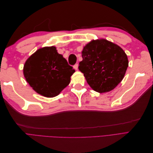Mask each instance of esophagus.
Masks as SVG:
<instances>
[{"label": "esophagus", "mask_w": 153, "mask_h": 153, "mask_svg": "<svg viewBox=\"0 0 153 153\" xmlns=\"http://www.w3.org/2000/svg\"><path fill=\"white\" fill-rule=\"evenodd\" d=\"M78 64H75V65L73 66V68L75 69V70H77L78 69Z\"/></svg>", "instance_id": "obj_1"}]
</instances>
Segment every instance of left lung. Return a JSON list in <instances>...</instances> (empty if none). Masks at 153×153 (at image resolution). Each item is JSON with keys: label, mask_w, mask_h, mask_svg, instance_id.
<instances>
[{"label": "left lung", "mask_w": 153, "mask_h": 153, "mask_svg": "<svg viewBox=\"0 0 153 153\" xmlns=\"http://www.w3.org/2000/svg\"><path fill=\"white\" fill-rule=\"evenodd\" d=\"M78 69L94 91L103 93L113 90L123 79L128 67L124 50L106 39L92 40L82 52Z\"/></svg>", "instance_id": "1"}]
</instances>
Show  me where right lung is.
Returning a JSON list of instances; mask_svg holds the SVG:
<instances>
[{
	"label": "right lung",
	"instance_id": "add662e5",
	"mask_svg": "<svg viewBox=\"0 0 153 153\" xmlns=\"http://www.w3.org/2000/svg\"><path fill=\"white\" fill-rule=\"evenodd\" d=\"M75 71L55 47L37 50L24 67V76L30 87L48 98L57 96L67 87Z\"/></svg>",
	"mask_w": 153,
	"mask_h": 153
}]
</instances>
